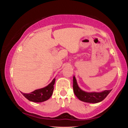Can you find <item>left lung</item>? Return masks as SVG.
I'll use <instances>...</instances> for the list:
<instances>
[{
	"mask_svg": "<svg viewBox=\"0 0 128 128\" xmlns=\"http://www.w3.org/2000/svg\"><path fill=\"white\" fill-rule=\"evenodd\" d=\"M73 91L74 93L78 98L80 100L83 101L84 102L96 103L104 100L108 94L111 92V90H105L100 92H87L82 90L78 86L76 79L74 76H73Z\"/></svg>",
	"mask_w": 128,
	"mask_h": 128,
	"instance_id": "8db88e82",
	"label": "left lung"
}]
</instances>
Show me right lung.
Instances as JSON below:
<instances>
[{
  "instance_id": "obj_1",
  "label": "right lung",
  "mask_w": 128,
  "mask_h": 128,
  "mask_svg": "<svg viewBox=\"0 0 128 128\" xmlns=\"http://www.w3.org/2000/svg\"><path fill=\"white\" fill-rule=\"evenodd\" d=\"M55 82V78H54L46 87L36 90L29 94L21 92L26 98L30 101L34 102H42L48 100L52 95Z\"/></svg>"
}]
</instances>
